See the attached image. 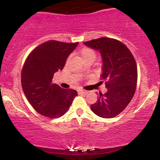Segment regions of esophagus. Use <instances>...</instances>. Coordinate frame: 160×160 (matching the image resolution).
<instances>
[{
	"mask_svg": "<svg viewBox=\"0 0 160 160\" xmlns=\"http://www.w3.org/2000/svg\"><path fill=\"white\" fill-rule=\"evenodd\" d=\"M78 93H83V94H87V93H88V90L80 89V90H78Z\"/></svg>",
	"mask_w": 160,
	"mask_h": 160,
	"instance_id": "1",
	"label": "esophagus"
}]
</instances>
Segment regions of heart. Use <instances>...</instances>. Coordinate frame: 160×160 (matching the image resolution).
<instances>
[{"label":"heart","instance_id":"b5f03b06","mask_svg":"<svg viewBox=\"0 0 160 160\" xmlns=\"http://www.w3.org/2000/svg\"><path fill=\"white\" fill-rule=\"evenodd\" d=\"M80 56L83 62L88 59L94 60L95 57H96V52H94V50L90 49V48H83L80 52Z\"/></svg>","mask_w":160,"mask_h":160}]
</instances>
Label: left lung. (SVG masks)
Here are the masks:
<instances>
[{
    "label": "left lung",
    "mask_w": 160,
    "mask_h": 160,
    "mask_svg": "<svg viewBox=\"0 0 160 160\" xmlns=\"http://www.w3.org/2000/svg\"><path fill=\"white\" fill-rule=\"evenodd\" d=\"M83 43L101 53V77L107 88L105 93L98 94V101L90 108L99 117H115L128 106L136 89L138 72L135 58L125 44L114 38L103 37Z\"/></svg>",
    "instance_id": "obj_1"
}]
</instances>
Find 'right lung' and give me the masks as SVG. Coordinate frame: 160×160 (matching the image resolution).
Segmentation results:
<instances>
[{
  "label": "right lung",
  "mask_w": 160,
  "mask_h": 160,
  "mask_svg": "<svg viewBox=\"0 0 160 160\" xmlns=\"http://www.w3.org/2000/svg\"><path fill=\"white\" fill-rule=\"evenodd\" d=\"M78 42L50 40L35 48L25 60L22 70V86L31 105L38 113L50 118L63 115L77 92L62 89L52 83L53 75L62 70Z\"/></svg>",
  "instance_id": "add662e5"
}]
</instances>
